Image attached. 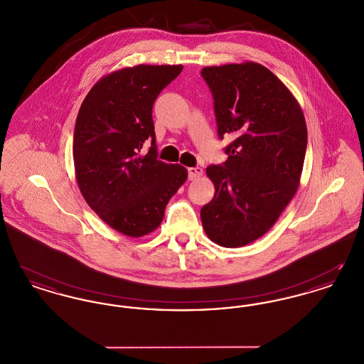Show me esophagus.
<instances>
[{
	"instance_id": "34e87169",
	"label": "esophagus",
	"mask_w": 364,
	"mask_h": 364,
	"mask_svg": "<svg viewBox=\"0 0 364 364\" xmlns=\"http://www.w3.org/2000/svg\"><path fill=\"white\" fill-rule=\"evenodd\" d=\"M203 174V171H202V168H188V178L190 180H196V178H199L200 176Z\"/></svg>"
}]
</instances>
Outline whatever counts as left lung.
<instances>
[{"mask_svg": "<svg viewBox=\"0 0 364 364\" xmlns=\"http://www.w3.org/2000/svg\"><path fill=\"white\" fill-rule=\"evenodd\" d=\"M218 136L233 138L228 159L210 165L214 198L200 210L211 242L237 248L259 239L300 184L307 127L303 110L277 76L258 63L205 67Z\"/></svg>", "mask_w": 364, "mask_h": 364, "instance_id": "obj_1", "label": "left lung"}]
</instances>
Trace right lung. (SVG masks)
Listing matches in <instances>:
<instances>
[{"mask_svg": "<svg viewBox=\"0 0 364 364\" xmlns=\"http://www.w3.org/2000/svg\"><path fill=\"white\" fill-rule=\"evenodd\" d=\"M183 65L114 70L87 94L75 124L73 162L87 205L114 230L140 237L156 230L187 169L156 159L153 105ZM152 147L144 155V142Z\"/></svg>", "mask_w": 364, "mask_h": 364, "instance_id": "right-lung-1", "label": "right lung"}]
</instances>
